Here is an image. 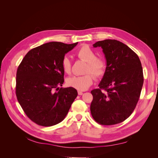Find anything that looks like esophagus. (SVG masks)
<instances>
[{"label":"esophagus","instance_id":"esophagus-1","mask_svg":"<svg viewBox=\"0 0 158 158\" xmlns=\"http://www.w3.org/2000/svg\"><path fill=\"white\" fill-rule=\"evenodd\" d=\"M78 95H82L83 94V92H81V91H78Z\"/></svg>","mask_w":158,"mask_h":158}]
</instances>
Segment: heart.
<instances>
[{
	"label": "heart",
	"instance_id": "heart-1",
	"mask_svg": "<svg viewBox=\"0 0 158 158\" xmlns=\"http://www.w3.org/2000/svg\"><path fill=\"white\" fill-rule=\"evenodd\" d=\"M76 55L79 59L87 63L85 73H88L83 76H73L66 80V84L80 91H84L89 88L93 84L94 77L89 73L93 74L95 78H100L104 74L106 69V63L101 58L96 57L95 52L88 45H82L77 50ZM62 68L65 73L69 74L71 69L70 60L68 56H65L62 60Z\"/></svg>",
	"mask_w": 158,
	"mask_h": 158
}]
</instances>
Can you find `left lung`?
<instances>
[{"label":"left lung","mask_w":158,"mask_h":158,"mask_svg":"<svg viewBox=\"0 0 158 158\" xmlns=\"http://www.w3.org/2000/svg\"><path fill=\"white\" fill-rule=\"evenodd\" d=\"M93 46L102 47L107 66L99 88L91 91V113L101 125H115L131 115L139 99L144 83L141 62L130 47L117 40L99 41Z\"/></svg>","instance_id":"8db88e82"}]
</instances>
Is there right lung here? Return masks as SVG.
<instances>
[{
  "label": "right lung",
  "instance_id": "obj_1",
  "mask_svg": "<svg viewBox=\"0 0 158 158\" xmlns=\"http://www.w3.org/2000/svg\"><path fill=\"white\" fill-rule=\"evenodd\" d=\"M77 44L47 43L30 50L18 66V101L26 115L37 125L51 127L63 121L77 97L75 88H59L64 82L62 60Z\"/></svg>",
  "mask_w": 158,
  "mask_h": 158
}]
</instances>
